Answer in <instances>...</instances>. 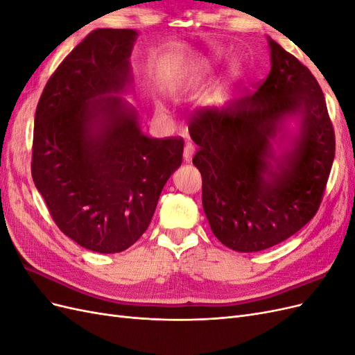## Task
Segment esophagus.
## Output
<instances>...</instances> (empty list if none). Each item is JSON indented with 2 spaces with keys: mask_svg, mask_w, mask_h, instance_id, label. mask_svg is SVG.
<instances>
[{
  "mask_svg": "<svg viewBox=\"0 0 355 355\" xmlns=\"http://www.w3.org/2000/svg\"><path fill=\"white\" fill-rule=\"evenodd\" d=\"M194 154H196V146L192 145L191 142H187L185 149H184V158H185V161H191L192 155H194Z\"/></svg>",
  "mask_w": 355,
  "mask_h": 355,
  "instance_id": "1",
  "label": "esophagus"
}]
</instances>
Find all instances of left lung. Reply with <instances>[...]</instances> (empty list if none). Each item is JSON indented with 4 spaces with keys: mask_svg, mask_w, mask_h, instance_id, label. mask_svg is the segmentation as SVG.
Wrapping results in <instances>:
<instances>
[{
    "mask_svg": "<svg viewBox=\"0 0 355 355\" xmlns=\"http://www.w3.org/2000/svg\"><path fill=\"white\" fill-rule=\"evenodd\" d=\"M268 46L271 71L257 92L227 108L201 110L189 124L210 228L243 253L270 249L315 216L335 158V132L314 75L274 40ZM277 137L286 141L282 156L272 146Z\"/></svg>",
    "mask_w": 355,
    "mask_h": 355,
    "instance_id": "left-lung-1",
    "label": "left lung"
}]
</instances>
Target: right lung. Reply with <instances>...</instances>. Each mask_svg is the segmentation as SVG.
Returning <instances> with one entry per match:
<instances>
[{"instance_id":"obj_1","label":"right lung","mask_w":355,"mask_h":355,"mask_svg":"<svg viewBox=\"0 0 355 355\" xmlns=\"http://www.w3.org/2000/svg\"><path fill=\"white\" fill-rule=\"evenodd\" d=\"M135 29H96L47 81L35 111L32 179L59 230L84 249L118 253L151 222L182 164L184 139L142 133L132 90Z\"/></svg>"}]
</instances>
